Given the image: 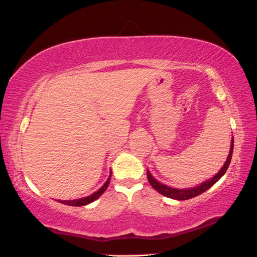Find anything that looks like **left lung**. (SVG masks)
Wrapping results in <instances>:
<instances>
[{
	"mask_svg": "<svg viewBox=\"0 0 257 257\" xmlns=\"http://www.w3.org/2000/svg\"><path fill=\"white\" fill-rule=\"evenodd\" d=\"M232 152H233V137L231 139V146H230V153L227 158V161H225L223 167L221 168V170L216 173V175L212 178V179H208L206 181H204L203 184L198 185L196 187H193V188H187V189H178V188H171V187L165 186L163 184H161L156 179H154V177L151 175L150 171L147 170V179H149L150 185L153 187V188L160 193L161 195H163L165 197L169 198H173V199H178V201H186V199L196 197L198 195H201L204 191H206L207 189H210L211 187L215 184V182L222 177L227 169L229 167L230 162H231V158H232Z\"/></svg>",
	"mask_w": 257,
	"mask_h": 257,
	"instance_id": "obj_1",
	"label": "left lung"
}]
</instances>
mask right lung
I'll return each mask as SVG.
<instances>
[{"label":"right lung","instance_id":"obj_1","mask_svg":"<svg viewBox=\"0 0 257 257\" xmlns=\"http://www.w3.org/2000/svg\"><path fill=\"white\" fill-rule=\"evenodd\" d=\"M110 179H111V173H110V177L107 178L105 184H104L97 191H95L94 194L90 195V196L79 198V199H72V201H58V202L62 203V204H66V205H70V206H84V205H87V204L92 203V202L95 201V199H97L104 193V191L106 190V188L108 187V184H110Z\"/></svg>","mask_w":257,"mask_h":257}]
</instances>
